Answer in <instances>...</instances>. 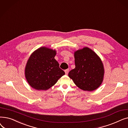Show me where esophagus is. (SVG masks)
I'll use <instances>...</instances> for the list:
<instances>
[{"instance_id": "obj_1", "label": "esophagus", "mask_w": 128, "mask_h": 128, "mask_svg": "<svg viewBox=\"0 0 128 128\" xmlns=\"http://www.w3.org/2000/svg\"><path fill=\"white\" fill-rule=\"evenodd\" d=\"M68 72H69V70L68 69H67V70H65V74L66 75H68Z\"/></svg>"}]
</instances>
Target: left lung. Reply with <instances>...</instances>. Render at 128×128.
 <instances>
[{"label":"left lung","mask_w":128,"mask_h":128,"mask_svg":"<svg viewBox=\"0 0 128 128\" xmlns=\"http://www.w3.org/2000/svg\"><path fill=\"white\" fill-rule=\"evenodd\" d=\"M75 68L68 73L75 84L84 91H92L102 84L104 69L100 57L91 49L84 47L74 53Z\"/></svg>","instance_id":"left-lung-1"}]
</instances>
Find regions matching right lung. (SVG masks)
I'll use <instances>...</instances> for the list:
<instances>
[{
  "label": "right lung",
  "instance_id": "add662e5",
  "mask_svg": "<svg viewBox=\"0 0 128 128\" xmlns=\"http://www.w3.org/2000/svg\"><path fill=\"white\" fill-rule=\"evenodd\" d=\"M56 53L55 50L42 46L30 55L25 66V75L32 88L48 90L65 75L54 58Z\"/></svg>",
  "mask_w": 128,
  "mask_h": 128
}]
</instances>
